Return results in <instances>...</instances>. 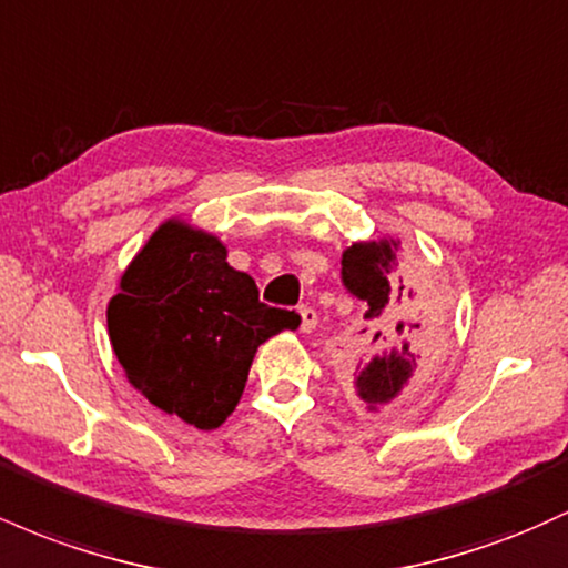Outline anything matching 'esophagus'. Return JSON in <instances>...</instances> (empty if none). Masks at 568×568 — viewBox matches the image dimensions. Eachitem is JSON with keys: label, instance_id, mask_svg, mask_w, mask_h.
I'll return each mask as SVG.
<instances>
[{"label": "esophagus", "instance_id": "esophagus-1", "mask_svg": "<svg viewBox=\"0 0 568 568\" xmlns=\"http://www.w3.org/2000/svg\"><path fill=\"white\" fill-rule=\"evenodd\" d=\"M317 325V312L312 306H298V331L302 334H312Z\"/></svg>", "mask_w": 568, "mask_h": 568}]
</instances>
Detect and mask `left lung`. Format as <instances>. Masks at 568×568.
Returning a JSON list of instances; mask_svg holds the SVG:
<instances>
[{
  "instance_id": "8db88e82",
  "label": "left lung",
  "mask_w": 568,
  "mask_h": 568,
  "mask_svg": "<svg viewBox=\"0 0 568 568\" xmlns=\"http://www.w3.org/2000/svg\"><path fill=\"white\" fill-rule=\"evenodd\" d=\"M397 262V237L363 240L342 253L344 288L366 304L352 374V387L366 410H379L393 403L414 379L422 352L438 338L419 293L395 272Z\"/></svg>"
}]
</instances>
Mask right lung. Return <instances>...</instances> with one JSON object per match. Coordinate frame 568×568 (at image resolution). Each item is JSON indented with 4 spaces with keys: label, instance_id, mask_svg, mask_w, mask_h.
<instances>
[{
    "label": "right lung",
    "instance_id": "obj_1",
    "mask_svg": "<svg viewBox=\"0 0 568 568\" xmlns=\"http://www.w3.org/2000/svg\"><path fill=\"white\" fill-rule=\"evenodd\" d=\"M106 323L128 382L152 406L216 429L243 397L256 349L296 331L298 315L258 302L216 234L168 219L122 272Z\"/></svg>",
    "mask_w": 568,
    "mask_h": 568
}]
</instances>
